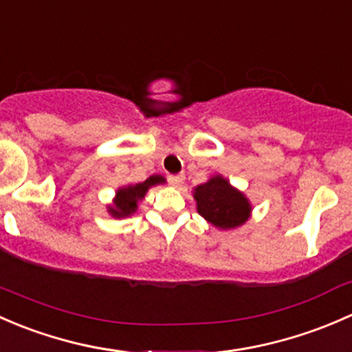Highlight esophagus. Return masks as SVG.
I'll return each instance as SVG.
<instances>
[{"instance_id":"obj_1","label":"esophagus","mask_w":352,"mask_h":352,"mask_svg":"<svg viewBox=\"0 0 352 352\" xmlns=\"http://www.w3.org/2000/svg\"><path fill=\"white\" fill-rule=\"evenodd\" d=\"M169 183H171L175 188H179L181 184L184 183V175H171L169 176Z\"/></svg>"}]
</instances>
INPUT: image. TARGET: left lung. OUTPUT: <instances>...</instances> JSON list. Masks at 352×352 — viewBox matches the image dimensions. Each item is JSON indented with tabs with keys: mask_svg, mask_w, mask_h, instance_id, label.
<instances>
[{
	"mask_svg": "<svg viewBox=\"0 0 352 352\" xmlns=\"http://www.w3.org/2000/svg\"><path fill=\"white\" fill-rule=\"evenodd\" d=\"M193 198L197 200V212L219 230L237 229L251 219L249 198L222 175L212 176L195 188Z\"/></svg>",
	"mask_w": 352,
	"mask_h": 352,
	"instance_id": "obj_1",
	"label": "left lung"
}]
</instances>
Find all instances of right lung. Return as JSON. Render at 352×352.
Returning <instances> with one entry per match:
<instances>
[{
  "label": "right lung",
  "instance_id": "right-lung-1",
  "mask_svg": "<svg viewBox=\"0 0 352 352\" xmlns=\"http://www.w3.org/2000/svg\"><path fill=\"white\" fill-rule=\"evenodd\" d=\"M166 177L161 175H155L147 177L144 183L137 184H125L115 191L113 201L107 205V212L110 213L113 219H126L132 217L133 213L139 208V203L146 198L149 188L155 186V184H164Z\"/></svg>",
  "mask_w": 352,
  "mask_h": 352
}]
</instances>
